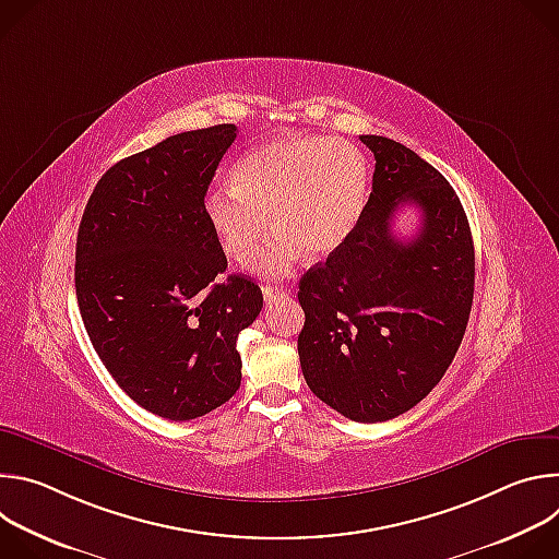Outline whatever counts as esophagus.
<instances>
[{
	"mask_svg": "<svg viewBox=\"0 0 559 559\" xmlns=\"http://www.w3.org/2000/svg\"><path fill=\"white\" fill-rule=\"evenodd\" d=\"M287 294V287H272V285H263V296H265V300L270 302V300H276V298H281V296H285Z\"/></svg>",
	"mask_w": 559,
	"mask_h": 559,
	"instance_id": "esophagus-1",
	"label": "esophagus"
}]
</instances>
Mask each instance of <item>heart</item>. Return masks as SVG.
Returning <instances> with one entry per match:
<instances>
[{
	"mask_svg": "<svg viewBox=\"0 0 559 559\" xmlns=\"http://www.w3.org/2000/svg\"><path fill=\"white\" fill-rule=\"evenodd\" d=\"M234 186L205 199V216L231 259L250 257L270 221L276 225L250 270L281 278L302 252L328 254L354 229L367 197L358 147L323 136H285L254 147L234 168Z\"/></svg>",
	"mask_w": 559,
	"mask_h": 559,
	"instance_id": "1",
	"label": "heart"
}]
</instances>
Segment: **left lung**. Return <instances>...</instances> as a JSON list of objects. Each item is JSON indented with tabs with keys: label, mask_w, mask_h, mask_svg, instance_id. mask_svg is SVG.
Returning <instances> with one entry per match:
<instances>
[{
	"label": "left lung",
	"mask_w": 559,
	"mask_h": 559,
	"mask_svg": "<svg viewBox=\"0 0 559 559\" xmlns=\"http://www.w3.org/2000/svg\"><path fill=\"white\" fill-rule=\"evenodd\" d=\"M360 141L376 170L367 205L345 241L298 283L305 382L356 423H384L416 407L449 369L473 302L475 252L449 181L407 145ZM409 206L419 229L394 236Z\"/></svg>",
	"instance_id": "left-lung-1"
}]
</instances>
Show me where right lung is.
I'll list each match as a JSON object with an SVG mask.
<instances>
[{
  "instance_id": "add662e5",
  "label": "right lung",
  "mask_w": 559,
  "mask_h": 559,
  "mask_svg": "<svg viewBox=\"0 0 559 559\" xmlns=\"http://www.w3.org/2000/svg\"><path fill=\"white\" fill-rule=\"evenodd\" d=\"M234 123L168 136L121 158L95 186L76 231L74 287L102 362L136 405L194 420L241 386L238 334L263 307L231 274L205 216Z\"/></svg>"
}]
</instances>
